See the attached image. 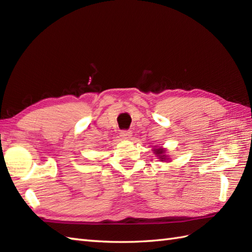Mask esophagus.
Here are the masks:
<instances>
[{
	"mask_svg": "<svg viewBox=\"0 0 252 252\" xmlns=\"http://www.w3.org/2000/svg\"><path fill=\"white\" fill-rule=\"evenodd\" d=\"M120 135L123 140H130V138L132 137V132L131 131H122L120 133Z\"/></svg>",
	"mask_w": 252,
	"mask_h": 252,
	"instance_id": "1",
	"label": "esophagus"
}]
</instances>
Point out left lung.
Masks as SVG:
<instances>
[{"mask_svg":"<svg viewBox=\"0 0 252 252\" xmlns=\"http://www.w3.org/2000/svg\"><path fill=\"white\" fill-rule=\"evenodd\" d=\"M153 152H154V154L156 155V156L158 157V159L160 160V161H165V162L170 161L168 155H167V149L163 148L162 146L155 147Z\"/></svg>","mask_w":252,"mask_h":252,"instance_id":"left-lung-1","label":"left lung"}]
</instances>
